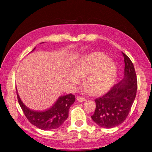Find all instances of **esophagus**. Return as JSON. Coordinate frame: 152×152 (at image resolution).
<instances>
[{
  "label": "esophagus",
  "mask_w": 152,
  "mask_h": 152,
  "mask_svg": "<svg viewBox=\"0 0 152 152\" xmlns=\"http://www.w3.org/2000/svg\"><path fill=\"white\" fill-rule=\"evenodd\" d=\"M77 100L80 102H84V101H86V99L84 98V97H80V96H77Z\"/></svg>",
  "instance_id": "esophagus-1"
}]
</instances>
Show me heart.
<instances>
[{
  "instance_id": "b5f03b06",
  "label": "heart",
  "mask_w": 152,
  "mask_h": 152,
  "mask_svg": "<svg viewBox=\"0 0 152 152\" xmlns=\"http://www.w3.org/2000/svg\"><path fill=\"white\" fill-rule=\"evenodd\" d=\"M75 70L69 75V80L77 84L82 76H86L85 84L94 95L105 94L112 87L118 69L116 64L108 56L95 52L81 58L75 64Z\"/></svg>"
}]
</instances>
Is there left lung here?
Listing matches in <instances>:
<instances>
[{
  "instance_id": "1",
  "label": "left lung",
  "mask_w": 152,
  "mask_h": 152,
  "mask_svg": "<svg viewBox=\"0 0 152 152\" xmlns=\"http://www.w3.org/2000/svg\"><path fill=\"white\" fill-rule=\"evenodd\" d=\"M122 54L125 64L124 77L107 93L95 100L96 108L91 118L103 128H112L123 123L136 96L137 79L134 65L128 56Z\"/></svg>"
}]
</instances>
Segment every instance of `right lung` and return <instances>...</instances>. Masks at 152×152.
<instances>
[{"label":"right lung","instance_id":"1","mask_svg":"<svg viewBox=\"0 0 152 152\" xmlns=\"http://www.w3.org/2000/svg\"><path fill=\"white\" fill-rule=\"evenodd\" d=\"M17 95L19 104L28 121L38 128L44 131L58 128L68 117L69 108L75 101V95L69 94L59 97L52 107L47 110L36 111L25 105L17 91Z\"/></svg>","mask_w":152,"mask_h":152}]
</instances>
